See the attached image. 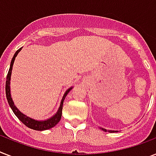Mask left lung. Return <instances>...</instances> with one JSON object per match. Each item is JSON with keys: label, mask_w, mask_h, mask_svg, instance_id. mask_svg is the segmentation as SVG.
<instances>
[{"label": "left lung", "mask_w": 156, "mask_h": 156, "mask_svg": "<svg viewBox=\"0 0 156 156\" xmlns=\"http://www.w3.org/2000/svg\"><path fill=\"white\" fill-rule=\"evenodd\" d=\"M101 129H102V130H104V131H105V132H106V131H108L107 130V129H104V128H101ZM109 132H110V133H114V132H117V131H112V130H108Z\"/></svg>", "instance_id": "obj_1"}]
</instances>
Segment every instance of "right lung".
<instances>
[{
    "label": "right lung",
    "instance_id": "right-lung-1",
    "mask_svg": "<svg viewBox=\"0 0 156 156\" xmlns=\"http://www.w3.org/2000/svg\"><path fill=\"white\" fill-rule=\"evenodd\" d=\"M22 48H19V49L17 51V52L14 53L13 58H12V61H11L10 63V67H9V69L8 74H7V77H6V83H5V94H6V98H7V100H8V103L9 104V106L13 110V113L15 114L16 116L18 117L19 120H20L22 122H23L26 126H27L28 128L32 129H35V130H46V129H49L52 128L54 126H56V124L58 123L59 121H61V114H62V108H63V103L64 100H65V98L66 97V95L68 94L70 90L72 89V87H70L69 89L66 90V92L65 93L63 98H62V100H61V105H60V108H59L58 111L55 114V116H53L52 118L48 119L47 121H35L34 119H31L30 117H28L26 115L23 114L22 112L18 111V108H16L13 102V100L11 98L10 95V88H9V83H10V76H11V72H12V69H13V62H14V60H15V57L17 56L18 53L21 51Z\"/></svg>",
    "mask_w": 156,
    "mask_h": 156
}]
</instances>
